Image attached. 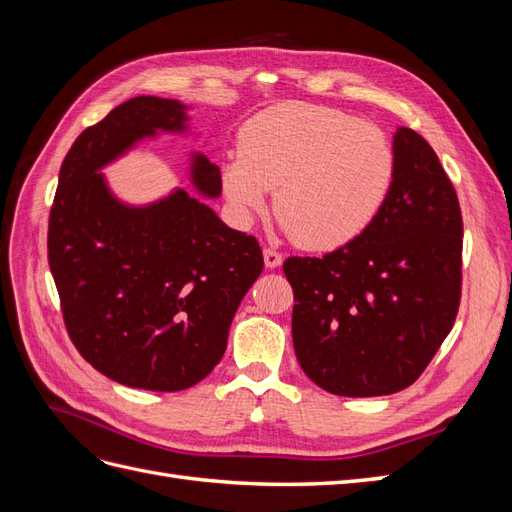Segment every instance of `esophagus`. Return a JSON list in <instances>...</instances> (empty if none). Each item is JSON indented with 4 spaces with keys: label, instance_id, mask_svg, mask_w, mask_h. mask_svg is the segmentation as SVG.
<instances>
[{
    "label": "esophagus",
    "instance_id": "1",
    "mask_svg": "<svg viewBox=\"0 0 512 512\" xmlns=\"http://www.w3.org/2000/svg\"><path fill=\"white\" fill-rule=\"evenodd\" d=\"M262 254H265V265L269 269H275V267L282 265V254L271 250V247H265V252H262Z\"/></svg>",
    "mask_w": 512,
    "mask_h": 512
}]
</instances>
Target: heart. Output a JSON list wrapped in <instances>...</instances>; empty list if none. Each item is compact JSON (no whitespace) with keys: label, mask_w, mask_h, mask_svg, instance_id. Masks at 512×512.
Masks as SVG:
<instances>
[{"label":"heart","mask_w":512,"mask_h":512,"mask_svg":"<svg viewBox=\"0 0 512 512\" xmlns=\"http://www.w3.org/2000/svg\"><path fill=\"white\" fill-rule=\"evenodd\" d=\"M397 177V153L374 123L329 106L286 102L254 115L239 153L222 166V185L247 222L267 207L307 250H337L374 224Z\"/></svg>","instance_id":"b5f03b06"}]
</instances>
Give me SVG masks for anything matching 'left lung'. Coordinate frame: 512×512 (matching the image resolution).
Listing matches in <instances>:
<instances>
[{
    "label": "left lung",
    "mask_w": 512,
    "mask_h": 512,
    "mask_svg": "<svg viewBox=\"0 0 512 512\" xmlns=\"http://www.w3.org/2000/svg\"><path fill=\"white\" fill-rule=\"evenodd\" d=\"M397 177L361 237L322 258L292 256V342L301 369L342 397L404 391L453 329L461 299L457 192L421 134L393 136Z\"/></svg>",
    "instance_id": "1"
}]
</instances>
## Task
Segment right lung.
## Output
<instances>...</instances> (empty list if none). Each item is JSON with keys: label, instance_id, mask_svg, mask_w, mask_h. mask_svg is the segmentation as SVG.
<instances>
[{"label": "right lung", "instance_id": "right-lung-1", "mask_svg": "<svg viewBox=\"0 0 512 512\" xmlns=\"http://www.w3.org/2000/svg\"><path fill=\"white\" fill-rule=\"evenodd\" d=\"M185 106L138 96L89 126L59 170L49 265L68 335L100 374L132 389H190L220 363L230 322L265 267L252 235L175 190L147 207L113 196L100 173L136 141L183 132ZM194 188L220 196L222 175L192 156Z\"/></svg>", "mask_w": 512, "mask_h": 512}]
</instances>
